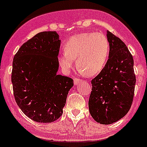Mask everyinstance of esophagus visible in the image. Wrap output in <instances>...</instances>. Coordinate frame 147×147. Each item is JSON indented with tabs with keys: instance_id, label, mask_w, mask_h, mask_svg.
Listing matches in <instances>:
<instances>
[{
	"instance_id": "1",
	"label": "esophagus",
	"mask_w": 147,
	"mask_h": 147,
	"mask_svg": "<svg viewBox=\"0 0 147 147\" xmlns=\"http://www.w3.org/2000/svg\"><path fill=\"white\" fill-rule=\"evenodd\" d=\"M81 81H82V79H81V78H74V83H75V85H77L78 84H79V83L81 82Z\"/></svg>"
}]
</instances>
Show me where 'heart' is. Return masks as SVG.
<instances>
[{
    "mask_svg": "<svg viewBox=\"0 0 147 147\" xmlns=\"http://www.w3.org/2000/svg\"><path fill=\"white\" fill-rule=\"evenodd\" d=\"M64 52L59 56L60 65L70 69L76 59V65L82 72L89 76L102 71L110 55V42L102 33H85L68 39Z\"/></svg>",
    "mask_w": 147,
    "mask_h": 147,
    "instance_id": "obj_1",
    "label": "heart"
}]
</instances>
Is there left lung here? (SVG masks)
Here are the masks:
<instances>
[{"label":"left lung","instance_id":"left-lung-1","mask_svg":"<svg viewBox=\"0 0 147 147\" xmlns=\"http://www.w3.org/2000/svg\"><path fill=\"white\" fill-rule=\"evenodd\" d=\"M109 59L105 67L92 80L88 107L94 121L111 124L125 116L134 95L136 76L134 59L122 40L107 31Z\"/></svg>","mask_w":147,"mask_h":147}]
</instances>
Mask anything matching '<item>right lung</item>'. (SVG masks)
<instances>
[{"instance_id":"right-lung-1","label":"right lung","mask_w":147,"mask_h":147,"mask_svg":"<svg viewBox=\"0 0 147 147\" xmlns=\"http://www.w3.org/2000/svg\"><path fill=\"white\" fill-rule=\"evenodd\" d=\"M60 42L55 31L41 32L22 45L13 57L15 100L36 122L51 123L59 118L74 85L72 78L56 74Z\"/></svg>"}]
</instances>
